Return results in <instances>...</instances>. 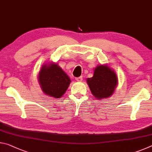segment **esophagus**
<instances>
[{
	"instance_id": "34e87169",
	"label": "esophagus",
	"mask_w": 152,
	"mask_h": 152,
	"mask_svg": "<svg viewBox=\"0 0 152 152\" xmlns=\"http://www.w3.org/2000/svg\"><path fill=\"white\" fill-rule=\"evenodd\" d=\"M76 80L78 81V82H82V76H80V77H78V78H76Z\"/></svg>"
}]
</instances>
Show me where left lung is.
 I'll return each mask as SVG.
<instances>
[{"instance_id": "1", "label": "left lung", "mask_w": 152, "mask_h": 152, "mask_svg": "<svg viewBox=\"0 0 152 152\" xmlns=\"http://www.w3.org/2000/svg\"><path fill=\"white\" fill-rule=\"evenodd\" d=\"M86 81L92 94L97 99L111 96L118 84L116 73L107 64L96 67L93 76Z\"/></svg>"}]
</instances>
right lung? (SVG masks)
<instances>
[{
	"label": "right lung",
	"instance_id": "obj_1",
	"mask_svg": "<svg viewBox=\"0 0 152 152\" xmlns=\"http://www.w3.org/2000/svg\"><path fill=\"white\" fill-rule=\"evenodd\" d=\"M38 80L44 94L56 99L63 96L71 82L69 76L56 63L43 64Z\"/></svg>",
	"mask_w": 152,
	"mask_h": 152
}]
</instances>
